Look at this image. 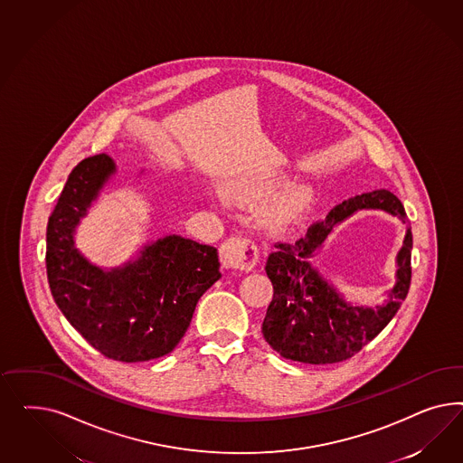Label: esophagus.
I'll return each mask as SVG.
<instances>
[{
	"mask_svg": "<svg viewBox=\"0 0 463 463\" xmlns=\"http://www.w3.org/2000/svg\"><path fill=\"white\" fill-rule=\"evenodd\" d=\"M258 246L251 239H227L221 248V263L225 269L248 271L258 263Z\"/></svg>",
	"mask_w": 463,
	"mask_h": 463,
	"instance_id": "1",
	"label": "esophagus"
}]
</instances>
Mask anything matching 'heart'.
<instances>
[{"mask_svg": "<svg viewBox=\"0 0 463 463\" xmlns=\"http://www.w3.org/2000/svg\"><path fill=\"white\" fill-rule=\"evenodd\" d=\"M285 183L287 180L280 176L248 178L232 186V195L241 203L248 205L261 202L269 195L270 198L258 211V221L269 231H280L287 225L294 224L295 221L302 219L316 202L314 190L304 183L290 184L275 194L274 192Z\"/></svg>", "mask_w": 463, "mask_h": 463, "instance_id": "b5f03b06", "label": "heart"}]
</instances>
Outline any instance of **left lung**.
<instances>
[{
  "mask_svg": "<svg viewBox=\"0 0 463 463\" xmlns=\"http://www.w3.org/2000/svg\"><path fill=\"white\" fill-rule=\"evenodd\" d=\"M358 210H383L407 224L401 200L375 190L341 202L304 238L275 246L267 261L273 300L261 333L283 358L310 364H337L364 348L392 321L411 285L412 234L407 224L403 248L396 257V283L382 305L350 301L315 267V256L337 224Z\"/></svg>",
  "mask_w": 463,
  "mask_h": 463,
  "instance_id": "8db88e82",
  "label": "left lung"
}]
</instances>
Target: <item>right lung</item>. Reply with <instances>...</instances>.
I'll return each mask as SVG.
<instances>
[{
	"instance_id": "right-lung-1",
	"label": "right lung",
	"mask_w": 463,
	"mask_h": 463,
	"mask_svg": "<svg viewBox=\"0 0 463 463\" xmlns=\"http://www.w3.org/2000/svg\"><path fill=\"white\" fill-rule=\"evenodd\" d=\"M107 155L71 171L47 224V279L57 307L101 354L149 362L176 348L200 297L221 279L217 248L168 234L147 241L118 267H101L76 246V232L115 175Z\"/></svg>"
}]
</instances>
